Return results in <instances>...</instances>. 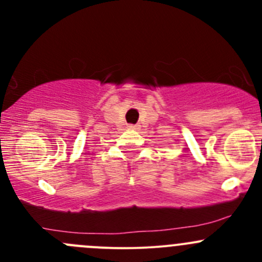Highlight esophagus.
Listing matches in <instances>:
<instances>
[{"label": "esophagus", "mask_w": 262, "mask_h": 262, "mask_svg": "<svg viewBox=\"0 0 262 262\" xmlns=\"http://www.w3.org/2000/svg\"><path fill=\"white\" fill-rule=\"evenodd\" d=\"M129 130H139L141 129V125H133V124H130V125L128 126Z\"/></svg>", "instance_id": "1"}]
</instances>
